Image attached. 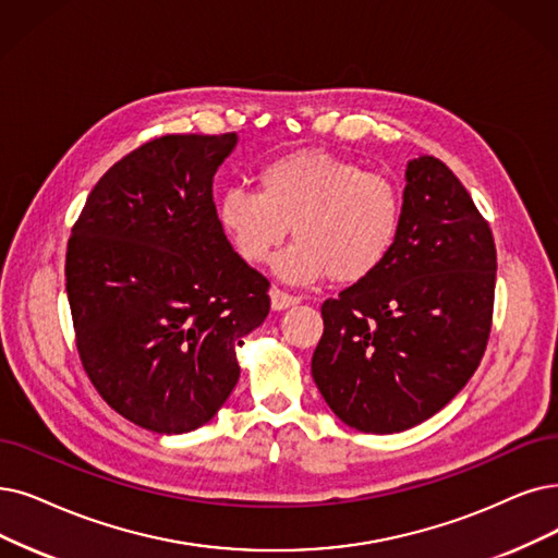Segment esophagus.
Returning <instances> with one entry per match:
<instances>
[{"label":"esophagus","mask_w":558,"mask_h":558,"mask_svg":"<svg viewBox=\"0 0 558 558\" xmlns=\"http://www.w3.org/2000/svg\"><path fill=\"white\" fill-rule=\"evenodd\" d=\"M270 300H272V308L275 311H281V308H288V306H293V304H298L300 302V298L298 295H291V293H286V291H281V288H272L270 291Z\"/></svg>","instance_id":"34e87169"}]
</instances>
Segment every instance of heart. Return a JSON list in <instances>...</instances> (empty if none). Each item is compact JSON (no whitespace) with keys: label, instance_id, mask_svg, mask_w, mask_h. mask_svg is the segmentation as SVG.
Returning a JSON list of instances; mask_svg holds the SVG:
<instances>
[{"label":"heart","instance_id":"obj_1","mask_svg":"<svg viewBox=\"0 0 558 558\" xmlns=\"http://www.w3.org/2000/svg\"><path fill=\"white\" fill-rule=\"evenodd\" d=\"M217 217L242 260L265 263L293 227L295 242L275 263L286 281L356 283L391 254L403 196L385 173L325 150H295L258 171V190L229 187Z\"/></svg>","mask_w":558,"mask_h":558}]
</instances>
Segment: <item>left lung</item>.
Masks as SVG:
<instances>
[{"mask_svg":"<svg viewBox=\"0 0 558 558\" xmlns=\"http://www.w3.org/2000/svg\"><path fill=\"white\" fill-rule=\"evenodd\" d=\"M387 260L323 302L311 375L348 426L389 435L430 418L470 383L493 329L497 250L458 175L433 155L408 165Z\"/></svg>","mask_w":558,"mask_h":558,"instance_id":"left-lung-1","label":"left lung"}]
</instances>
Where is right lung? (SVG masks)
I'll use <instances>...</instances> for the list:
<instances>
[{
	"label": "right lung",
	"mask_w": 558,
	"mask_h": 558,
	"mask_svg": "<svg viewBox=\"0 0 558 558\" xmlns=\"http://www.w3.org/2000/svg\"><path fill=\"white\" fill-rule=\"evenodd\" d=\"M238 137L165 135L96 183L65 250L75 345L105 403L160 435L227 403L235 345L270 314V281L233 250L213 175Z\"/></svg>",
	"instance_id": "1"
}]
</instances>
